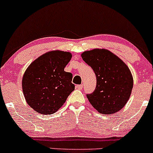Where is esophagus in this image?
Here are the masks:
<instances>
[{
	"label": "esophagus",
	"mask_w": 153,
	"mask_h": 153,
	"mask_svg": "<svg viewBox=\"0 0 153 153\" xmlns=\"http://www.w3.org/2000/svg\"><path fill=\"white\" fill-rule=\"evenodd\" d=\"M76 87L78 90H82V88H83V85H76Z\"/></svg>",
	"instance_id": "esophagus-1"
}]
</instances>
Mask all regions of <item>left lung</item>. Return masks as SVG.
I'll return each mask as SVG.
<instances>
[{
  "mask_svg": "<svg viewBox=\"0 0 153 153\" xmlns=\"http://www.w3.org/2000/svg\"><path fill=\"white\" fill-rule=\"evenodd\" d=\"M82 58L97 79L95 91L87 95L90 104L102 114H113L123 108L133 88V77L126 63L105 49L85 51Z\"/></svg>",
  "mask_w": 153,
  "mask_h": 153,
  "instance_id": "obj_1",
  "label": "left lung"
}]
</instances>
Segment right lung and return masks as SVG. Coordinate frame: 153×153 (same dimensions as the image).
I'll list each match as a JSON object with an SVG mask.
<instances>
[{"label":"right lung","mask_w":153,"mask_h":153,"mask_svg":"<svg viewBox=\"0 0 153 153\" xmlns=\"http://www.w3.org/2000/svg\"><path fill=\"white\" fill-rule=\"evenodd\" d=\"M72 55L53 51L35 59L22 78V90L27 104L41 114L56 113L74 90L72 75L64 68Z\"/></svg>","instance_id":"right-lung-1"}]
</instances>
